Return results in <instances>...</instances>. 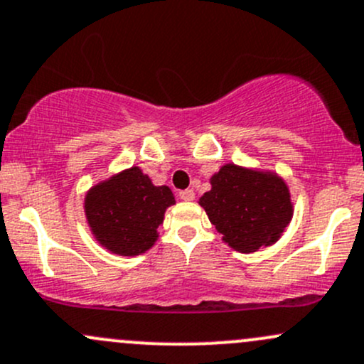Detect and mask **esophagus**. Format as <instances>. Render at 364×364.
Returning a JSON list of instances; mask_svg holds the SVG:
<instances>
[{
	"label": "esophagus",
	"mask_w": 364,
	"mask_h": 364,
	"mask_svg": "<svg viewBox=\"0 0 364 364\" xmlns=\"http://www.w3.org/2000/svg\"><path fill=\"white\" fill-rule=\"evenodd\" d=\"M179 198H181V200H186V202H190V200H193L195 198V192L193 190H181V192H179Z\"/></svg>",
	"instance_id": "obj_1"
}]
</instances>
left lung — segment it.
<instances>
[{
  "mask_svg": "<svg viewBox=\"0 0 364 364\" xmlns=\"http://www.w3.org/2000/svg\"><path fill=\"white\" fill-rule=\"evenodd\" d=\"M209 221L232 250L255 252L272 246L293 218L288 185L270 171L225 164L198 198Z\"/></svg>",
  "mask_w": 364,
  "mask_h": 364,
  "instance_id": "8db88e82",
  "label": "left lung"
}]
</instances>
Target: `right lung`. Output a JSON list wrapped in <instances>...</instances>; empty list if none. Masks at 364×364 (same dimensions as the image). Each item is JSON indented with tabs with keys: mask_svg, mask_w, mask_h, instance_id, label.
<instances>
[{
	"mask_svg": "<svg viewBox=\"0 0 364 364\" xmlns=\"http://www.w3.org/2000/svg\"><path fill=\"white\" fill-rule=\"evenodd\" d=\"M176 204L169 186H155L139 167L97 183L85 195V216L95 240L120 256L146 252L159 239L156 228Z\"/></svg>",
	"mask_w": 364,
	"mask_h": 364,
	"instance_id": "right-lung-1",
	"label": "right lung"
}]
</instances>
